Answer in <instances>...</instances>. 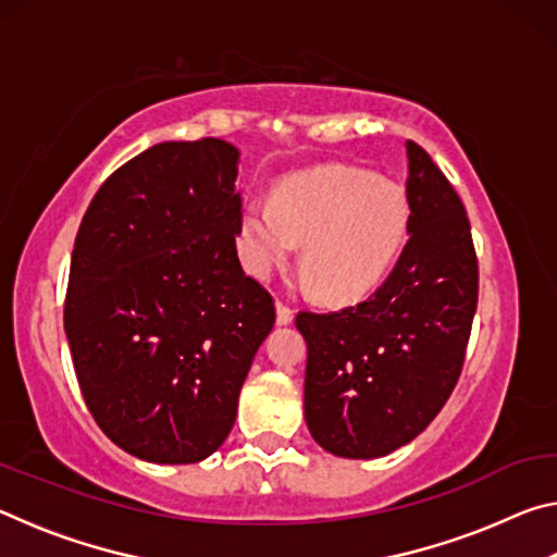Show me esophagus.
<instances>
[{"label": "esophagus", "mask_w": 557, "mask_h": 557, "mask_svg": "<svg viewBox=\"0 0 557 557\" xmlns=\"http://www.w3.org/2000/svg\"><path fill=\"white\" fill-rule=\"evenodd\" d=\"M277 324L280 326H287V324H292V319H295V309H289L287 305H277Z\"/></svg>", "instance_id": "34e87169"}]
</instances>
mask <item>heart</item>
<instances>
[{
	"instance_id": "heart-1",
	"label": "heart",
	"mask_w": 557,
	"mask_h": 557,
	"mask_svg": "<svg viewBox=\"0 0 557 557\" xmlns=\"http://www.w3.org/2000/svg\"><path fill=\"white\" fill-rule=\"evenodd\" d=\"M410 225L405 188L369 169L326 164L282 182L272 203L240 211V258L270 277L301 245V268L317 295L348 305L369 295L398 258Z\"/></svg>"
}]
</instances>
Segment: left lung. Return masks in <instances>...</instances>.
Masks as SVG:
<instances>
[{"instance_id": "left-lung-1", "label": "left lung", "mask_w": 557, "mask_h": 557, "mask_svg": "<svg viewBox=\"0 0 557 557\" xmlns=\"http://www.w3.org/2000/svg\"><path fill=\"white\" fill-rule=\"evenodd\" d=\"M408 152V243L388 280L356 307L301 312L305 420L319 447L375 459L408 445L447 403L476 312L467 211L425 149Z\"/></svg>"}]
</instances>
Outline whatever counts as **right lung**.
Listing matches in <instances>:
<instances>
[{"label": "right lung", "mask_w": 557, "mask_h": 557, "mask_svg": "<svg viewBox=\"0 0 557 557\" xmlns=\"http://www.w3.org/2000/svg\"><path fill=\"white\" fill-rule=\"evenodd\" d=\"M240 152L223 139L159 143L120 166L75 238L63 326L83 398L127 455L211 457L275 324L240 268Z\"/></svg>", "instance_id": "add662e5"}]
</instances>
